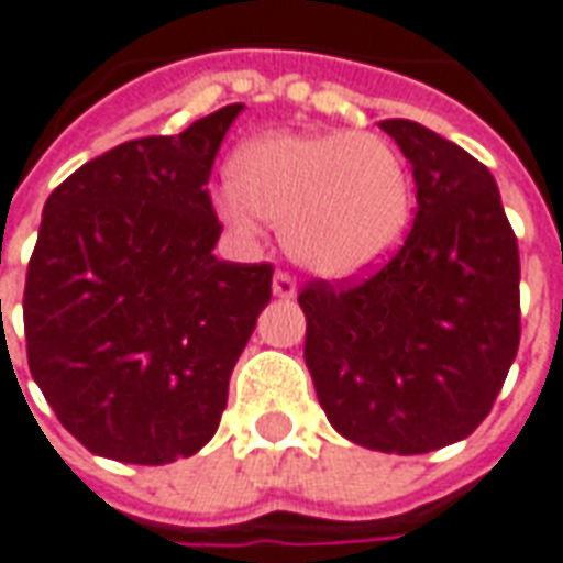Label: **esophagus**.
Here are the masks:
<instances>
[{"label":"esophagus","mask_w":563,"mask_h":563,"mask_svg":"<svg viewBox=\"0 0 563 563\" xmlns=\"http://www.w3.org/2000/svg\"><path fill=\"white\" fill-rule=\"evenodd\" d=\"M295 292H298V286H295L292 274L289 271H277L274 274V295L277 298H295Z\"/></svg>","instance_id":"esophagus-1"}]
</instances>
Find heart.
<instances>
[{"mask_svg": "<svg viewBox=\"0 0 563 563\" xmlns=\"http://www.w3.org/2000/svg\"><path fill=\"white\" fill-rule=\"evenodd\" d=\"M219 213L243 238L283 228L286 253L320 277H356L402 241L411 176L375 133H274L231 161Z\"/></svg>", "mask_w": 563, "mask_h": 563, "instance_id": "heart-1", "label": "heart"}]
</instances>
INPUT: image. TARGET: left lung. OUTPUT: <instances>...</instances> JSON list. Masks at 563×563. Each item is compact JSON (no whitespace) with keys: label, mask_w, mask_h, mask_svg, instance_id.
Segmentation results:
<instances>
[{"label":"left lung","mask_w":563,"mask_h":563,"mask_svg":"<svg viewBox=\"0 0 563 563\" xmlns=\"http://www.w3.org/2000/svg\"><path fill=\"white\" fill-rule=\"evenodd\" d=\"M418 183L405 243L363 277L310 280L305 363L344 439L427 454L487 418L521 338V265L497 183L423 124L380 121Z\"/></svg>","instance_id":"8db88e82"}]
</instances>
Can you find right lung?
<instances>
[{"instance_id": "add662e5", "label": "right lung", "mask_w": 563, "mask_h": 563, "mask_svg": "<svg viewBox=\"0 0 563 563\" xmlns=\"http://www.w3.org/2000/svg\"><path fill=\"white\" fill-rule=\"evenodd\" d=\"M241 103L143 136L51 191L23 289L38 390L90 454L161 466L219 430L274 265L219 262L210 173Z\"/></svg>"}]
</instances>
